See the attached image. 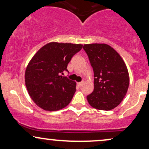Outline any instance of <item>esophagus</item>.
I'll use <instances>...</instances> for the list:
<instances>
[{"mask_svg":"<svg viewBox=\"0 0 149 149\" xmlns=\"http://www.w3.org/2000/svg\"><path fill=\"white\" fill-rule=\"evenodd\" d=\"M83 83H84V81H82V82H80V83H78V86H79V87L82 86V85H83Z\"/></svg>","mask_w":149,"mask_h":149,"instance_id":"1","label":"esophagus"}]
</instances>
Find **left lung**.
Segmentation results:
<instances>
[{
  "mask_svg": "<svg viewBox=\"0 0 149 149\" xmlns=\"http://www.w3.org/2000/svg\"><path fill=\"white\" fill-rule=\"evenodd\" d=\"M83 49L95 77L93 92L87 96L88 103L99 110H111L123 100L127 92L130 77L127 66L118 53L107 44H85Z\"/></svg>",
  "mask_w": 149,
  "mask_h": 149,
  "instance_id": "obj_1",
  "label": "left lung"
}]
</instances>
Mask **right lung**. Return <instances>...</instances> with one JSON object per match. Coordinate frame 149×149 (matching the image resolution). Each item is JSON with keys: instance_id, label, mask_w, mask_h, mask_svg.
Instances as JSON below:
<instances>
[{"instance_id": "1", "label": "right lung", "mask_w": 149, "mask_h": 149, "mask_svg": "<svg viewBox=\"0 0 149 149\" xmlns=\"http://www.w3.org/2000/svg\"><path fill=\"white\" fill-rule=\"evenodd\" d=\"M81 44L51 42L34 54L25 71V84L34 103L45 111H58L71 102L76 82L60 76Z\"/></svg>"}]
</instances>
